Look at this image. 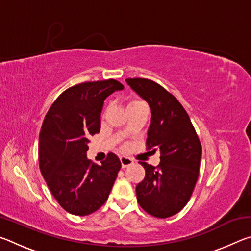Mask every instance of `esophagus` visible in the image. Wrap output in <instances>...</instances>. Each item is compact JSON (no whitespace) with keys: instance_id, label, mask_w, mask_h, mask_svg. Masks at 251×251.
<instances>
[{"instance_id":"esophagus-1","label":"esophagus","mask_w":251,"mask_h":251,"mask_svg":"<svg viewBox=\"0 0 251 251\" xmlns=\"http://www.w3.org/2000/svg\"><path fill=\"white\" fill-rule=\"evenodd\" d=\"M120 159H121V164H122V167L123 168H126V167H128V166H130V165L134 164V160L131 159V158H129V157L122 156Z\"/></svg>"}]
</instances>
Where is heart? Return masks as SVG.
I'll list each match as a JSON object with an SVG mask.
<instances>
[{
    "label": "heart",
    "mask_w": 251,
    "mask_h": 251,
    "mask_svg": "<svg viewBox=\"0 0 251 251\" xmlns=\"http://www.w3.org/2000/svg\"><path fill=\"white\" fill-rule=\"evenodd\" d=\"M139 101H141V100H131L128 105H130V104H134V103H139Z\"/></svg>",
    "instance_id": "b5f03b06"
}]
</instances>
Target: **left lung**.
I'll return each instance as SVG.
<instances>
[{
	"label": "left lung",
	"instance_id": "left-lung-1",
	"mask_svg": "<svg viewBox=\"0 0 251 251\" xmlns=\"http://www.w3.org/2000/svg\"><path fill=\"white\" fill-rule=\"evenodd\" d=\"M126 83L150 105L146 148L160 151L158 166L139 163L145 168V177L136 186L137 201L151 216L171 217L192 197L201 166V144L175 96L147 78H127Z\"/></svg>",
	"mask_w": 251,
	"mask_h": 251
}]
</instances>
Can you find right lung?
I'll return each mask as SVG.
<instances>
[{
	"mask_svg": "<svg viewBox=\"0 0 251 251\" xmlns=\"http://www.w3.org/2000/svg\"><path fill=\"white\" fill-rule=\"evenodd\" d=\"M123 88L112 78L74 85L57 97L42 124L41 173L54 198L72 215L86 216L100 209L122 167L113 152L100 165L87 159L86 152L90 136L100 130L105 99Z\"/></svg>",
	"mask_w": 251,
	"mask_h": 251,
	"instance_id": "right-lung-1",
	"label": "right lung"
}]
</instances>
